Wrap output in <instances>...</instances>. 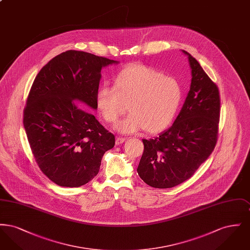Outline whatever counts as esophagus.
I'll return each mask as SVG.
<instances>
[{"mask_svg":"<svg viewBox=\"0 0 250 250\" xmlns=\"http://www.w3.org/2000/svg\"><path fill=\"white\" fill-rule=\"evenodd\" d=\"M125 138H122V137H117L116 138V142H115V143L117 144V145H119V144H122L123 143H125Z\"/></svg>","mask_w":250,"mask_h":250,"instance_id":"obj_1","label":"esophagus"}]
</instances>
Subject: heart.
I'll list each match as a JSON object with an SVG mask.
<instances>
[{"label":"heart","mask_w":250,"mask_h":250,"mask_svg":"<svg viewBox=\"0 0 250 250\" xmlns=\"http://www.w3.org/2000/svg\"><path fill=\"white\" fill-rule=\"evenodd\" d=\"M181 100L182 89L174 78L143 63L124 67L114 77L113 86H100L95 97L97 108L107 124H115L129 109L130 114L116 125L124 134L166 129Z\"/></svg>","instance_id":"obj_1"}]
</instances>
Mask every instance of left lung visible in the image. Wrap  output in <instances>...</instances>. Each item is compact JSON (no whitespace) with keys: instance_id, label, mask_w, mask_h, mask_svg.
Returning a JSON list of instances; mask_svg holds the SVG:
<instances>
[{"instance_id":"8db88e82","label":"left lung","mask_w":250,"mask_h":250,"mask_svg":"<svg viewBox=\"0 0 250 250\" xmlns=\"http://www.w3.org/2000/svg\"><path fill=\"white\" fill-rule=\"evenodd\" d=\"M190 90L173 125L158 137L143 140L138 166L143 181L155 188H169L192 177L214 151L218 136L220 95L217 85L187 51Z\"/></svg>"}]
</instances>
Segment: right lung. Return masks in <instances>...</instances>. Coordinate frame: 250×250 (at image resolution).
Returning a JSON list of instances; mask_svg holds the SVG:
<instances>
[{"mask_svg":"<svg viewBox=\"0 0 250 250\" xmlns=\"http://www.w3.org/2000/svg\"><path fill=\"white\" fill-rule=\"evenodd\" d=\"M118 62L67 50L39 71L27 97L23 125L41 171L60 187L79 188L97 175L115 137L89 112L96 109L101 69Z\"/></svg>","mask_w":250,"mask_h":250,"instance_id":"add662e5","label":"right lung"}]
</instances>
